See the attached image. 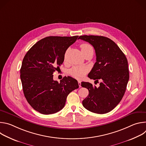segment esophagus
I'll use <instances>...</instances> for the list:
<instances>
[{
	"label": "esophagus",
	"mask_w": 146,
	"mask_h": 146,
	"mask_svg": "<svg viewBox=\"0 0 146 146\" xmlns=\"http://www.w3.org/2000/svg\"><path fill=\"white\" fill-rule=\"evenodd\" d=\"M78 86L80 88L81 86V81L80 80H78Z\"/></svg>",
	"instance_id": "34e87169"
}]
</instances>
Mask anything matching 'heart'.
Wrapping results in <instances>:
<instances>
[{
	"instance_id": "obj_1",
	"label": "heart",
	"mask_w": 146,
	"mask_h": 146,
	"mask_svg": "<svg viewBox=\"0 0 146 146\" xmlns=\"http://www.w3.org/2000/svg\"><path fill=\"white\" fill-rule=\"evenodd\" d=\"M80 48L83 54L90 50L93 51V48L91 47V46H90L87 43H82V44H81ZM87 72H88L87 68L85 66H74L72 69H71L70 70V74L74 77L77 78H82L86 74Z\"/></svg>"
}]
</instances>
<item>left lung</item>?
<instances>
[{
  "instance_id": "left-lung-1",
  "label": "left lung",
  "mask_w": 146,
  "mask_h": 146,
  "mask_svg": "<svg viewBox=\"0 0 146 146\" xmlns=\"http://www.w3.org/2000/svg\"><path fill=\"white\" fill-rule=\"evenodd\" d=\"M81 39L94 48L96 61L88 76L91 79H101L96 87L88 82H82L89 95L82 100L88 110L105 114L114 109L121 100L129 78L127 59L119 47L110 38L102 36L83 35Z\"/></svg>"
}]
</instances>
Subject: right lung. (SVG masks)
<instances>
[{
	"instance_id": "right-lung-1",
	"label": "right lung",
	"mask_w": 146,
	"mask_h": 146,
	"mask_svg": "<svg viewBox=\"0 0 146 146\" xmlns=\"http://www.w3.org/2000/svg\"><path fill=\"white\" fill-rule=\"evenodd\" d=\"M78 36H48L35 44L25 54L20 69L24 96L35 110L43 114L55 113L65 106L68 95L78 88L69 76L58 82L53 73L62 64L66 50Z\"/></svg>"
}]
</instances>
